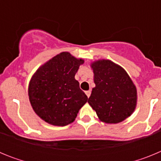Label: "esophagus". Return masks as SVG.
Here are the masks:
<instances>
[{"label":"esophagus","instance_id":"esophagus-1","mask_svg":"<svg viewBox=\"0 0 161 161\" xmlns=\"http://www.w3.org/2000/svg\"><path fill=\"white\" fill-rule=\"evenodd\" d=\"M85 94L87 95L88 97H90V95H91V91H90V90L85 91Z\"/></svg>","mask_w":161,"mask_h":161}]
</instances>
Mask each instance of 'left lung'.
<instances>
[{"instance_id": "left-lung-1", "label": "left lung", "mask_w": 161, "mask_h": 161, "mask_svg": "<svg viewBox=\"0 0 161 161\" xmlns=\"http://www.w3.org/2000/svg\"><path fill=\"white\" fill-rule=\"evenodd\" d=\"M92 68L96 87L88 102L102 122L120 123L136 108V86L124 69L110 60L97 61Z\"/></svg>"}]
</instances>
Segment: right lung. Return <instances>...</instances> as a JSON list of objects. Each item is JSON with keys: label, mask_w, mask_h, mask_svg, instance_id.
<instances>
[{"label": "right lung", "mask_w": 161, "mask_h": 161, "mask_svg": "<svg viewBox=\"0 0 161 161\" xmlns=\"http://www.w3.org/2000/svg\"><path fill=\"white\" fill-rule=\"evenodd\" d=\"M84 63L62 52L38 68L31 78L29 98L35 113L47 123L66 126L74 122L88 97L75 75Z\"/></svg>", "instance_id": "add662e5"}]
</instances>
